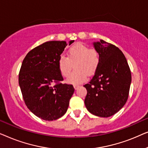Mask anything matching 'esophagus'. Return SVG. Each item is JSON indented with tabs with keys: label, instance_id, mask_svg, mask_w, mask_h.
<instances>
[{
	"label": "esophagus",
	"instance_id": "esophagus-1",
	"mask_svg": "<svg viewBox=\"0 0 148 148\" xmlns=\"http://www.w3.org/2000/svg\"><path fill=\"white\" fill-rule=\"evenodd\" d=\"M73 87H74V88L75 89V90H77V89L79 88V86H78V85H74Z\"/></svg>",
	"mask_w": 148,
	"mask_h": 148
}]
</instances>
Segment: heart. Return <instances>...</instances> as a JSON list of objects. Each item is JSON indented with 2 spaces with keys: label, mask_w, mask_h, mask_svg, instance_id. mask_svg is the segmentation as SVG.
<instances>
[{
  "label": "heart",
  "mask_w": 148,
  "mask_h": 148,
  "mask_svg": "<svg viewBox=\"0 0 148 148\" xmlns=\"http://www.w3.org/2000/svg\"><path fill=\"white\" fill-rule=\"evenodd\" d=\"M100 62V52L95 48L77 42L69 48L67 56H60L58 67L63 77H68L74 64L76 69L67 78V82L77 85L86 82L88 76L96 72Z\"/></svg>",
  "instance_id": "heart-1"
}]
</instances>
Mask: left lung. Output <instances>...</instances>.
<instances>
[{
  "instance_id": "8db88e82",
  "label": "left lung",
  "mask_w": 148,
  "mask_h": 148,
  "mask_svg": "<svg viewBox=\"0 0 148 148\" xmlns=\"http://www.w3.org/2000/svg\"><path fill=\"white\" fill-rule=\"evenodd\" d=\"M100 62L87 90L85 105L92 114L109 117L123 108L128 99L131 73L127 60L116 46L101 40L94 42Z\"/></svg>"
}]
</instances>
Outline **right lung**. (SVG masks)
<instances>
[{"label": "right lung", "mask_w": 148, "mask_h": 148, "mask_svg": "<svg viewBox=\"0 0 148 148\" xmlns=\"http://www.w3.org/2000/svg\"><path fill=\"white\" fill-rule=\"evenodd\" d=\"M74 40L69 42V45ZM67 46L65 41H49L28 52L22 62L19 84L25 105L45 121H54L65 114L75 89L62 84L58 60Z\"/></svg>", "instance_id": "1"}]
</instances>
